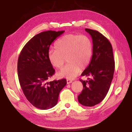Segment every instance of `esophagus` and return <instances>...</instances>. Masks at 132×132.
<instances>
[{"mask_svg":"<svg viewBox=\"0 0 132 132\" xmlns=\"http://www.w3.org/2000/svg\"><path fill=\"white\" fill-rule=\"evenodd\" d=\"M72 81L71 80H67V84H71V83H72Z\"/></svg>","mask_w":132,"mask_h":132,"instance_id":"34e87169","label":"esophagus"}]
</instances>
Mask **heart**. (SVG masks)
<instances>
[{
  "label": "heart",
  "instance_id": "obj_1",
  "mask_svg": "<svg viewBox=\"0 0 132 132\" xmlns=\"http://www.w3.org/2000/svg\"><path fill=\"white\" fill-rule=\"evenodd\" d=\"M93 51L92 41L86 35L67 34L59 39L54 44V50L47 53L50 64L61 69L65 63L68 64L58 73L60 78L74 79L81 70L85 69L90 62Z\"/></svg>",
  "mask_w": 132,
  "mask_h": 132
}]
</instances>
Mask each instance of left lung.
I'll list each match as a JSON object with an SVG mask.
<instances>
[{
	"label": "left lung",
	"mask_w": 132,
	"mask_h": 132,
	"mask_svg": "<svg viewBox=\"0 0 132 132\" xmlns=\"http://www.w3.org/2000/svg\"><path fill=\"white\" fill-rule=\"evenodd\" d=\"M93 39V55L88 66L81 76H91L87 81L80 80L83 90L78 101L86 106H93L101 102L107 95L114 72L112 47L110 41L98 31L85 29Z\"/></svg>",
	"instance_id": "8db88e82"
}]
</instances>
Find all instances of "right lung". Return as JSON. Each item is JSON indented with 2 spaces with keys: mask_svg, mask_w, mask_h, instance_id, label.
I'll return each instance as SVG.
<instances>
[{
  "mask_svg": "<svg viewBox=\"0 0 132 132\" xmlns=\"http://www.w3.org/2000/svg\"><path fill=\"white\" fill-rule=\"evenodd\" d=\"M64 32L48 30L37 34L19 55L18 74L21 87L27 100L41 110L56 105L60 91L67 84L65 79L46 82L55 72L47 59L50 46Z\"/></svg>",
  "mask_w": 132,
  "mask_h": 132,
  "instance_id": "add662e5",
  "label": "right lung"
}]
</instances>
